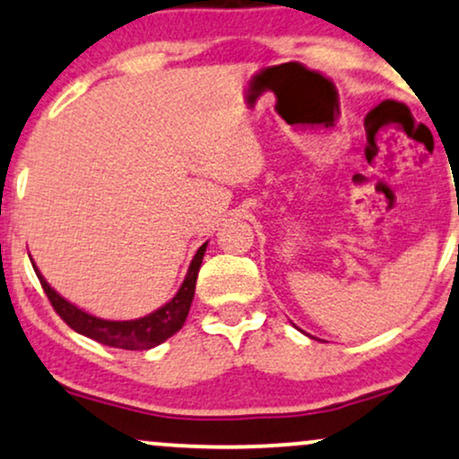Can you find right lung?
<instances>
[{"label":"right lung","mask_w":459,"mask_h":459,"mask_svg":"<svg viewBox=\"0 0 459 459\" xmlns=\"http://www.w3.org/2000/svg\"><path fill=\"white\" fill-rule=\"evenodd\" d=\"M205 247L207 244L198 247V252L190 263V269H187L186 273L184 284L177 290L173 299L164 303L162 307H158L156 312L134 320H104L79 310V307L72 306L70 301H65L57 290L51 289V284H48L47 280L42 278V273L36 269V264L34 269L44 292H47L48 301H51L53 310L57 312L64 323L68 325L70 329H74L76 333L87 335V338L100 342V344L113 346V349L149 351L153 349V346L162 344L164 340H169L170 335L184 327L192 299H195L198 269H201L203 256H205Z\"/></svg>","instance_id":"add662e5"}]
</instances>
